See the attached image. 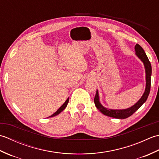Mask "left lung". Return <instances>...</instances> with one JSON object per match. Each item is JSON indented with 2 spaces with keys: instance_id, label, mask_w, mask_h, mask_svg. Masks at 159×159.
Masks as SVG:
<instances>
[{
  "instance_id": "obj_1",
  "label": "left lung",
  "mask_w": 159,
  "mask_h": 159,
  "mask_svg": "<svg viewBox=\"0 0 159 159\" xmlns=\"http://www.w3.org/2000/svg\"><path fill=\"white\" fill-rule=\"evenodd\" d=\"M134 49H135V53L137 56L141 60L144 64L145 70H146V89L141 96V98L138 102L134 104L133 106L128 108L126 109H107V108L104 107L102 104H100L99 100V95L98 90L96 91V93L95 98H94V103L98 109L102 114L105 115L107 116L117 118V119H126V118L130 117L132 116L137 110H138L141 107V105L146 102L149 93L150 92V87H151V75H152V66L151 63L150 62L149 59H148V57L146 55V52L143 50L140 45L137 44L134 46Z\"/></svg>"
}]
</instances>
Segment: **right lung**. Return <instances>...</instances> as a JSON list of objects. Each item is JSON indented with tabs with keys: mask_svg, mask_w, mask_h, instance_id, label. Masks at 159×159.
<instances>
[{
	"mask_svg": "<svg viewBox=\"0 0 159 159\" xmlns=\"http://www.w3.org/2000/svg\"><path fill=\"white\" fill-rule=\"evenodd\" d=\"M68 102H69V98H67V100H66V101L65 102L63 103V105L59 109L57 110L56 112L55 113H53L52 116H50L49 117H54V116H57V115L58 114H59L61 112V111H63L64 109H65V108L67 107V103H68Z\"/></svg>",
	"mask_w": 159,
	"mask_h": 159,
	"instance_id": "add662e5",
	"label": "right lung"
}]
</instances>
